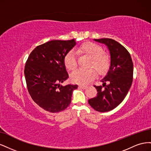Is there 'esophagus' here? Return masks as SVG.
Here are the masks:
<instances>
[{
    "mask_svg": "<svg viewBox=\"0 0 151 151\" xmlns=\"http://www.w3.org/2000/svg\"><path fill=\"white\" fill-rule=\"evenodd\" d=\"M86 86H84V85H80L79 86V88H81V89H86Z\"/></svg>",
    "mask_w": 151,
    "mask_h": 151,
    "instance_id": "34e87169",
    "label": "esophagus"
}]
</instances>
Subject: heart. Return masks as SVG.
I'll return each mask as SVG.
<instances>
[{
  "mask_svg": "<svg viewBox=\"0 0 151 151\" xmlns=\"http://www.w3.org/2000/svg\"><path fill=\"white\" fill-rule=\"evenodd\" d=\"M78 54L85 55L91 58L89 67L94 68L98 74L106 73L110 65V60L106 54L104 53L103 48L92 42H85L76 50ZM64 64L68 70H74L77 67V61L75 53L68 52L64 58ZM93 68L88 70H77L70 75V80L73 83L86 84L94 79L96 75Z\"/></svg>",
  "mask_w": 151,
  "mask_h": 151,
  "instance_id": "heart-1",
  "label": "heart"
}]
</instances>
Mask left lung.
Segmentation results:
<instances>
[{
    "label": "left lung",
    "mask_w": 151,
    "mask_h": 151,
    "mask_svg": "<svg viewBox=\"0 0 151 151\" xmlns=\"http://www.w3.org/2000/svg\"><path fill=\"white\" fill-rule=\"evenodd\" d=\"M94 41L108 47L111 62L106 76L101 81L103 86H94L97 96L89 99L88 103L96 111L107 112L115 108L125 99L133 81L134 65L129 52L115 40L101 38Z\"/></svg>",
    "instance_id": "left-lung-1"
}]
</instances>
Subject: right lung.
Wrapping results in <instances>:
<instances>
[{"label": "right lung", "instance_id": "obj_1", "mask_svg": "<svg viewBox=\"0 0 151 151\" xmlns=\"http://www.w3.org/2000/svg\"><path fill=\"white\" fill-rule=\"evenodd\" d=\"M76 45L74 39L52 40L36 47L24 67L27 88L33 101L45 110L57 113L70 104L77 85L60 84L68 74L64 64L66 54Z\"/></svg>", "mask_w": 151, "mask_h": 151}]
</instances>
